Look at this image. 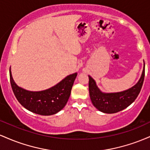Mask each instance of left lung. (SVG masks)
<instances>
[{
  "mask_svg": "<svg viewBox=\"0 0 150 150\" xmlns=\"http://www.w3.org/2000/svg\"><path fill=\"white\" fill-rule=\"evenodd\" d=\"M144 79V63L142 75L137 83L131 88L120 92L104 93L98 88L96 82L89 75V91L93 105L99 111L106 113H114L128 107L140 94Z\"/></svg>",
  "mask_w": 150,
  "mask_h": 150,
  "instance_id": "obj_1",
  "label": "left lung"
}]
</instances>
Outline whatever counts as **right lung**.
I'll return each instance as SVG.
<instances>
[{
	"instance_id": "add662e5",
	"label": "right lung",
	"mask_w": 150,
	"mask_h": 150,
	"mask_svg": "<svg viewBox=\"0 0 150 150\" xmlns=\"http://www.w3.org/2000/svg\"><path fill=\"white\" fill-rule=\"evenodd\" d=\"M77 73L68 75L51 88L39 92H32L18 87L12 77L10 80L15 97L22 106L32 112L42 116L55 114L63 109L69 99Z\"/></svg>"
}]
</instances>
